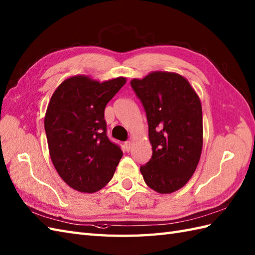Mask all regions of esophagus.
<instances>
[{"label": "esophagus", "mask_w": 255, "mask_h": 255, "mask_svg": "<svg viewBox=\"0 0 255 255\" xmlns=\"http://www.w3.org/2000/svg\"><path fill=\"white\" fill-rule=\"evenodd\" d=\"M124 146H125V150H126L127 152H129L130 149H131V142H130V141H126L125 144H124Z\"/></svg>", "instance_id": "34e87169"}]
</instances>
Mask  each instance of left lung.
I'll return each instance as SVG.
<instances>
[{
  "mask_svg": "<svg viewBox=\"0 0 255 255\" xmlns=\"http://www.w3.org/2000/svg\"><path fill=\"white\" fill-rule=\"evenodd\" d=\"M130 85L143 105L152 157L140 171L158 193H171L191 178L203 145L202 106L185 77L153 72Z\"/></svg>",
  "mask_w": 255,
  "mask_h": 255,
  "instance_id": "8db88e82",
  "label": "left lung"
}]
</instances>
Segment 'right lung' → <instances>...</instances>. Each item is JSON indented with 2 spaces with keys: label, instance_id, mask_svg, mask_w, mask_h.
<instances>
[{
  "label": "right lung",
  "instance_id": "1",
  "mask_svg": "<svg viewBox=\"0 0 255 255\" xmlns=\"http://www.w3.org/2000/svg\"><path fill=\"white\" fill-rule=\"evenodd\" d=\"M126 78L99 82L88 76L64 80L53 93L44 117L52 163L61 178L79 192L106 186L123 156L106 135L105 106Z\"/></svg>",
  "mask_w": 255,
  "mask_h": 255
}]
</instances>
